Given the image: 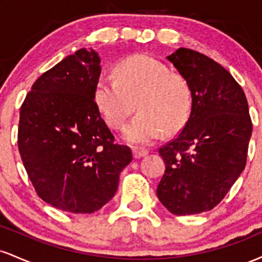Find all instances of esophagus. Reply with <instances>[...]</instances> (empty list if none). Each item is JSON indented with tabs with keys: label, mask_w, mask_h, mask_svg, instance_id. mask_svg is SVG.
<instances>
[{
	"label": "esophagus",
	"mask_w": 262,
	"mask_h": 262,
	"mask_svg": "<svg viewBox=\"0 0 262 262\" xmlns=\"http://www.w3.org/2000/svg\"><path fill=\"white\" fill-rule=\"evenodd\" d=\"M148 154H149V150H146V149H134L133 150V156L135 159H140Z\"/></svg>",
	"instance_id": "1"
}]
</instances>
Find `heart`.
<instances>
[{"mask_svg":"<svg viewBox=\"0 0 262 262\" xmlns=\"http://www.w3.org/2000/svg\"><path fill=\"white\" fill-rule=\"evenodd\" d=\"M93 98L104 121L121 128L133 112L139 113L123 129L129 144L145 145L160 134L172 135L183 128L192 110V90L183 75L145 54L122 60L114 77L101 75L95 83Z\"/></svg>","mask_w":262,"mask_h":262,"instance_id":"1","label":"heart"}]
</instances>
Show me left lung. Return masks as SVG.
<instances>
[{"mask_svg": "<svg viewBox=\"0 0 262 262\" xmlns=\"http://www.w3.org/2000/svg\"><path fill=\"white\" fill-rule=\"evenodd\" d=\"M167 60L193 101L181 133L159 149L166 170L156 194L172 214H198L214 208L244 170L252 123L242 86L221 64L186 48Z\"/></svg>", "mask_w": 262, "mask_h": 262, "instance_id": "1", "label": "left lung"}]
</instances>
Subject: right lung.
I'll list each match as a JSON object with an SVG mask.
<instances>
[{"instance_id":"obj_1","label":"right lung","mask_w":262,"mask_h":262,"mask_svg":"<svg viewBox=\"0 0 262 262\" xmlns=\"http://www.w3.org/2000/svg\"><path fill=\"white\" fill-rule=\"evenodd\" d=\"M101 59L85 48L33 83L19 113L18 149L44 202L70 213H93L112 200L119 173L133 160L114 144L93 98Z\"/></svg>"}]
</instances>
